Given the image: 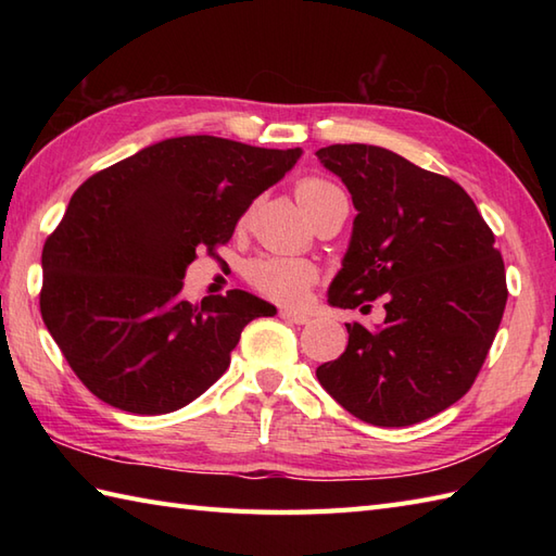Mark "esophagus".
<instances>
[{
    "mask_svg": "<svg viewBox=\"0 0 556 556\" xmlns=\"http://www.w3.org/2000/svg\"><path fill=\"white\" fill-rule=\"evenodd\" d=\"M279 315L285 317L287 323H293V325H308L311 323V317L305 315V313H301V311H291V308H281L279 311Z\"/></svg>",
    "mask_w": 556,
    "mask_h": 556,
    "instance_id": "1",
    "label": "esophagus"
}]
</instances>
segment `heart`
I'll use <instances>...</instances> for the list:
<instances>
[{"label":"heart","instance_id":"1","mask_svg":"<svg viewBox=\"0 0 556 556\" xmlns=\"http://www.w3.org/2000/svg\"><path fill=\"white\" fill-rule=\"evenodd\" d=\"M334 195H341L339 188L332 181L320 179V176H305L296 186L299 203L311 217ZM245 279L251 281V287L263 293V296L293 303L301 301L315 285L317 269L308 260L263 255L248 263Z\"/></svg>","mask_w":556,"mask_h":556}]
</instances>
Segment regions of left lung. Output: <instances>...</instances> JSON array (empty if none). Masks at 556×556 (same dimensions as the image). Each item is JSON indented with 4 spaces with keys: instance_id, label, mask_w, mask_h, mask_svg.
<instances>
[{
    "instance_id": "left-lung-1",
    "label": "left lung",
    "mask_w": 556,
    "mask_h": 556,
    "mask_svg": "<svg viewBox=\"0 0 556 556\" xmlns=\"http://www.w3.org/2000/svg\"><path fill=\"white\" fill-rule=\"evenodd\" d=\"M349 188V251L329 285L337 308L384 301V325H346L349 346L317 380L351 416L380 428L432 418L464 396L506 305L504 260L456 181L377 146L315 152Z\"/></svg>"
}]
</instances>
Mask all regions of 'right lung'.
Instances as JSON below:
<instances>
[{"label":"right lung","mask_w":556,"mask_h":556,"mask_svg":"<svg viewBox=\"0 0 556 556\" xmlns=\"http://www.w3.org/2000/svg\"><path fill=\"white\" fill-rule=\"evenodd\" d=\"M301 152L181 136L78 186L42 248L40 313L92 394L160 416L219 380L243 327L277 308L241 289L186 301V267L215 255Z\"/></svg>","instance_id":"1"}]
</instances>
